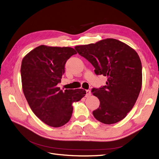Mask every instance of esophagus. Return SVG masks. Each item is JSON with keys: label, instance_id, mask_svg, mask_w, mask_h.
Listing matches in <instances>:
<instances>
[{"label": "esophagus", "instance_id": "esophagus-1", "mask_svg": "<svg viewBox=\"0 0 159 159\" xmlns=\"http://www.w3.org/2000/svg\"><path fill=\"white\" fill-rule=\"evenodd\" d=\"M86 97H89L90 96H91V92H90V90H86Z\"/></svg>", "mask_w": 159, "mask_h": 159}]
</instances>
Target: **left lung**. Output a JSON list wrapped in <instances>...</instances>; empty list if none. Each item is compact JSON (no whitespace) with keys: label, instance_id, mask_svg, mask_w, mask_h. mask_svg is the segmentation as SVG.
Returning a JSON list of instances; mask_svg holds the SVG:
<instances>
[{"label":"left lung","instance_id":"obj_1","mask_svg":"<svg viewBox=\"0 0 159 159\" xmlns=\"http://www.w3.org/2000/svg\"><path fill=\"white\" fill-rule=\"evenodd\" d=\"M75 48L95 67L97 75L107 78L106 85L92 90L100 102L99 108L93 111V116L106 125L125 119L142 89V66L137 52L114 39L76 46Z\"/></svg>","mask_w":159,"mask_h":159}]
</instances>
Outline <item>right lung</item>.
I'll list each match as a JSON object with an SVG mask.
<instances>
[{"instance_id":"obj_1","label":"right lung","mask_w":159,"mask_h":159,"mask_svg":"<svg viewBox=\"0 0 159 159\" xmlns=\"http://www.w3.org/2000/svg\"><path fill=\"white\" fill-rule=\"evenodd\" d=\"M76 54L70 47L40 45L23 57L21 66L23 92L33 112L52 127H60L69 122L73 103L83 98V89L66 90L57 87L65 73V65Z\"/></svg>"}]
</instances>
